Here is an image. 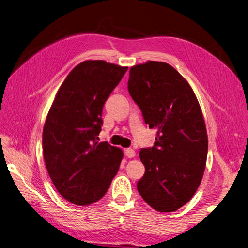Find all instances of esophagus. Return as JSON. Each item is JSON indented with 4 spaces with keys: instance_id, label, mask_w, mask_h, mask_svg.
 <instances>
[{
    "instance_id": "1",
    "label": "esophagus",
    "mask_w": 248,
    "mask_h": 248,
    "mask_svg": "<svg viewBox=\"0 0 248 248\" xmlns=\"http://www.w3.org/2000/svg\"><path fill=\"white\" fill-rule=\"evenodd\" d=\"M124 154H125V156L128 157V158H133L135 156V151L133 150V149H125L124 150Z\"/></svg>"
}]
</instances>
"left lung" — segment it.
<instances>
[{
	"label": "left lung",
	"mask_w": 248,
	"mask_h": 248,
	"mask_svg": "<svg viewBox=\"0 0 248 248\" xmlns=\"http://www.w3.org/2000/svg\"><path fill=\"white\" fill-rule=\"evenodd\" d=\"M128 89L145 124L157 129L154 147L139 153L145 173L138 193L156 211L175 212L193 198L206 166L208 139L199 101L187 80L163 62L131 67Z\"/></svg>",
	"instance_id": "obj_1"
}]
</instances>
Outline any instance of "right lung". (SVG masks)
I'll use <instances>...</instances> for the list:
<instances>
[{
    "label": "right lung",
    "instance_id": "1",
    "mask_svg": "<svg viewBox=\"0 0 248 248\" xmlns=\"http://www.w3.org/2000/svg\"><path fill=\"white\" fill-rule=\"evenodd\" d=\"M128 67L85 61L56 92L43 130V155L58 192L76 205L103 198L124 158L122 149L97 142L107 98Z\"/></svg>",
    "mask_w": 248,
    "mask_h": 248
}]
</instances>
